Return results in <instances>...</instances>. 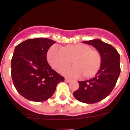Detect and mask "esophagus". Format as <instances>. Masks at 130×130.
<instances>
[{"mask_svg":"<svg viewBox=\"0 0 130 130\" xmlns=\"http://www.w3.org/2000/svg\"><path fill=\"white\" fill-rule=\"evenodd\" d=\"M71 81V79H68V78H65V82H70Z\"/></svg>","mask_w":130,"mask_h":130,"instance_id":"1","label":"esophagus"}]
</instances>
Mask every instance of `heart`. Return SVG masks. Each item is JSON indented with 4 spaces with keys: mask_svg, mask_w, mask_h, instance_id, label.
Here are the masks:
<instances>
[{
    "mask_svg": "<svg viewBox=\"0 0 130 130\" xmlns=\"http://www.w3.org/2000/svg\"><path fill=\"white\" fill-rule=\"evenodd\" d=\"M50 65L57 72H61L69 67L64 74L71 77L82 76L84 79L93 77L99 70L101 65V56L96 49L83 43L70 44L58 48L51 46L46 54Z\"/></svg>",
    "mask_w": 130,
    "mask_h": 130,
    "instance_id": "b5f03b06",
    "label": "heart"
}]
</instances>
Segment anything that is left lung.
Masks as SVG:
<instances>
[{
	"label": "left lung",
	"mask_w": 130,
	"mask_h": 130,
	"mask_svg": "<svg viewBox=\"0 0 130 130\" xmlns=\"http://www.w3.org/2000/svg\"><path fill=\"white\" fill-rule=\"evenodd\" d=\"M83 43L93 46L101 56V65L95 77L78 82L79 87L74 92V97L84 103H97L110 95L120 74V54L110 44L95 39Z\"/></svg>",
	"instance_id": "8db88e82"
}]
</instances>
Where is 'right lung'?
I'll use <instances>...</instances> for the list:
<instances>
[{"label": "right lung", "instance_id": "right-lung-1", "mask_svg": "<svg viewBox=\"0 0 130 130\" xmlns=\"http://www.w3.org/2000/svg\"><path fill=\"white\" fill-rule=\"evenodd\" d=\"M56 42L47 38L29 39L15 47L11 60L14 87L26 99L45 101L51 97L64 77L53 70L46 53Z\"/></svg>", "mask_w": 130, "mask_h": 130}]
</instances>
